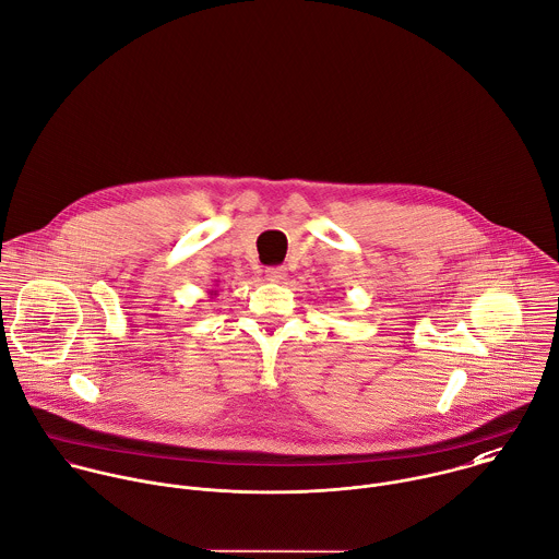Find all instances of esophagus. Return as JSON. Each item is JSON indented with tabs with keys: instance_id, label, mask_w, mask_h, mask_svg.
Wrapping results in <instances>:
<instances>
[{
	"instance_id": "34e87169",
	"label": "esophagus",
	"mask_w": 559,
	"mask_h": 559,
	"mask_svg": "<svg viewBox=\"0 0 559 559\" xmlns=\"http://www.w3.org/2000/svg\"><path fill=\"white\" fill-rule=\"evenodd\" d=\"M266 280L273 284H280L282 280H286V269L284 266H269L266 269Z\"/></svg>"
}]
</instances>
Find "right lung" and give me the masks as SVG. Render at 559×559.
<instances>
[{
    "label": "right lung",
    "mask_w": 559,
    "mask_h": 559,
    "mask_svg": "<svg viewBox=\"0 0 559 559\" xmlns=\"http://www.w3.org/2000/svg\"><path fill=\"white\" fill-rule=\"evenodd\" d=\"M210 295H212V297H214V295H218V290H210Z\"/></svg>",
    "instance_id": "obj_1"
}]
</instances>
